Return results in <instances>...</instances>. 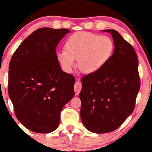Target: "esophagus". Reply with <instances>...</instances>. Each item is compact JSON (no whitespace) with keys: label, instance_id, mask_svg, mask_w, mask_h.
Listing matches in <instances>:
<instances>
[{"label":"esophagus","instance_id":"1","mask_svg":"<svg viewBox=\"0 0 152 152\" xmlns=\"http://www.w3.org/2000/svg\"><path fill=\"white\" fill-rule=\"evenodd\" d=\"M81 89H82V84H81L80 81H76L75 85H74V91H75L76 96H78L80 94Z\"/></svg>","mask_w":152,"mask_h":152}]
</instances>
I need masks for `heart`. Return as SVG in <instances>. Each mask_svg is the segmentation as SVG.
<instances>
[{
	"instance_id": "obj_1",
	"label": "heart",
	"mask_w": 152,
	"mask_h": 152,
	"mask_svg": "<svg viewBox=\"0 0 152 152\" xmlns=\"http://www.w3.org/2000/svg\"><path fill=\"white\" fill-rule=\"evenodd\" d=\"M115 44L108 36L90 32H76L67 38L65 50L56 53V58L65 72H71L77 65L83 73L96 72L104 65L113 55Z\"/></svg>"
}]
</instances>
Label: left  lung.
Returning <instances> with one entry per match:
<instances>
[{"mask_svg": "<svg viewBox=\"0 0 152 152\" xmlns=\"http://www.w3.org/2000/svg\"><path fill=\"white\" fill-rule=\"evenodd\" d=\"M115 49L110 60L100 69L83 77L80 118L94 133L114 131L134 108L140 89L139 61L133 47L113 29Z\"/></svg>", "mask_w": 152, "mask_h": 152, "instance_id": "obj_1", "label": "left lung"}]
</instances>
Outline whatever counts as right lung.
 Here are the masks:
<instances>
[{"label":"right lung","instance_id":"1","mask_svg":"<svg viewBox=\"0 0 152 152\" xmlns=\"http://www.w3.org/2000/svg\"><path fill=\"white\" fill-rule=\"evenodd\" d=\"M68 33L67 28L37 29L11 59L9 96L17 119L33 132L55 130L63 108L74 96V77L62 71L56 53L60 40Z\"/></svg>","mask_w":152,"mask_h":152}]
</instances>
